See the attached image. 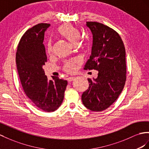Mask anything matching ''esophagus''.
I'll return each mask as SVG.
<instances>
[{"instance_id": "esophagus-1", "label": "esophagus", "mask_w": 149, "mask_h": 149, "mask_svg": "<svg viewBox=\"0 0 149 149\" xmlns=\"http://www.w3.org/2000/svg\"><path fill=\"white\" fill-rule=\"evenodd\" d=\"M74 79H75L74 77H69L67 78V81L68 82H72V81H74Z\"/></svg>"}]
</instances>
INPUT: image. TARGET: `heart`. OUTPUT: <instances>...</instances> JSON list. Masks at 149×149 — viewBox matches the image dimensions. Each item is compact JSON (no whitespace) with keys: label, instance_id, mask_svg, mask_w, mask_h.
<instances>
[{"label":"heart","instance_id":"1","mask_svg":"<svg viewBox=\"0 0 149 149\" xmlns=\"http://www.w3.org/2000/svg\"><path fill=\"white\" fill-rule=\"evenodd\" d=\"M57 34L63 39L67 40L72 45H76L79 37V33L74 26L70 24H64L61 25L57 29ZM52 52V45L49 42L47 47V52L50 54ZM77 60L70 61L65 63L64 70L67 72H72L75 70V64Z\"/></svg>","mask_w":149,"mask_h":149}]
</instances>
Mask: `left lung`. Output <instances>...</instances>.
Masks as SVG:
<instances>
[{
    "instance_id": "1",
    "label": "left lung",
    "mask_w": 149,
    "mask_h": 149,
    "mask_svg": "<svg viewBox=\"0 0 149 149\" xmlns=\"http://www.w3.org/2000/svg\"><path fill=\"white\" fill-rule=\"evenodd\" d=\"M93 36L91 55L86 70L98 71L96 79H87L89 88L82 95V103L93 111L107 109L120 96L126 81L125 48L112 28L97 22H86Z\"/></svg>"
}]
</instances>
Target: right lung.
<instances>
[{
  "label": "right lung",
  "instance_id": "1",
  "mask_svg": "<svg viewBox=\"0 0 149 149\" xmlns=\"http://www.w3.org/2000/svg\"><path fill=\"white\" fill-rule=\"evenodd\" d=\"M49 24L40 23L26 31L16 55L17 69L25 94L38 108L55 111L62 104L67 81L58 77L48 81L43 66L47 61L43 44Z\"/></svg>",
  "mask_w": 149,
  "mask_h": 149
}]
</instances>
